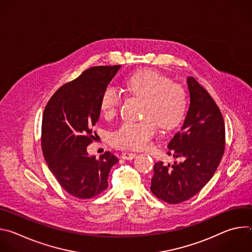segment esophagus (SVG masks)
<instances>
[{"label":"esophagus","instance_id":"obj_1","mask_svg":"<svg viewBox=\"0 0 252 252\" xmlns=\"http://www.w3.org/2000/svg\"><path fill=\"white\" fill-rule=\"evenodd\" d=\"M135 154H132V153H123L122 154V158H124V159H132V158H135Z\"/></svg>","mask_w":252,"mask_h":252}]
</instances>
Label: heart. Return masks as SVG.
<instances>
[{
	"label": "heart",
	"mask_w": 252,
	"mask_h": 252,
	"mask_svg": "<svg viewBox=\"0 0 252 252\" xmlns=\"http://www.w3.org/2000/svg\"><path fill=\"white\" fill-rule=\"evenodd\" d=\"M125 85L130 94L143 97L141 116L145 119L123 123L111 136L116 148L146 149L158 131L157 124L163 129H171L184 120L188 109L187 92L169 78L154 69H141L129 75ZM120 102V92L114 86H107L100 96V111L105 118H113Z\"/></svg>",
	"instance_id": "obj_1"
}]
</instances>
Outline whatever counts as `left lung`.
Wrapping results in <instances>:
<instances>
[{
    "instance_id": "left-lung-1",
    "label": "left lung",
    "mask_w": 252,
    "mask_h": 252,
    "mask_svg": "<svg viewBox=\"0 0 252 252\" xmlns=\"http://www.w3.org/2000/svg\"><path fill=\"white\" fill-rule=\"evenodd\" d=\"M189 109L181 130L168 143V156L182 158L165 165L154 166L152 192L159 199L176 204L196 193L210 181L225 150V126L220 107L207 91L188 78Z\"/></svg>"
}]
</instances>
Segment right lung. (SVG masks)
I'll return each instance as SVG.
<instances>
[{
  "instance_id": "add662e5",
  "label": "right lung",
  "mask_w": 252,
  "mask_h": 252,
  "mask_svg": "<svg viewBox=\"0 0 252 252\" xmlns=\"http://www.w3.org/2000/svg\"><path fill=\"white\" fill-rule=\"evenodd\" d=\"M121 65L93 66L62 86L48 101L42 122V150L61 187L87 199L109 187L107 176L119 158L105 152L96 159L87 147L96 136L93 126L100 115L99 100Z\"/></svg>"
}]
</instances>
